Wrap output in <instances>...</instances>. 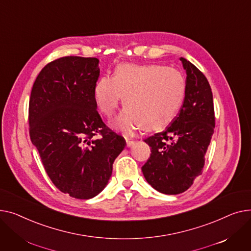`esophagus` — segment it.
Masks as SVG:
<instances>
[{"label":"esophagus","instance_id":"obj_1","mask_svg":"<svg viewBox=\"0 0 251 251\" xmlns=\"http://www.w3.org/2000/svg\"><path fill=\"white\" fill-rule=\"evenodd\" d=\"M126 147H130V146H132L135 144V141L134 140H128V139H126Z\"/></svg>","mask_w":251,"mask_h":251}]
</instances>
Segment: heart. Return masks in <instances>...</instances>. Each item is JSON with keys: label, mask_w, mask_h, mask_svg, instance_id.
Here are the masks:
<instances>
[{"label": "heart", "mask_w": 251, "mask_h": 251, "mask_svg": "<svg viewBox=\"0 0 251 251\" xmlns=\"http://www.w3.org/2000/svg\"><path fill=\"white\" fill-rule=\"evenodd\" d=\"M186 82L176 69L162 65L122 64L113 77L102 76L94 87V100L102 114H114L125 97L126 106L112 122L125 134L143 126L156 130L168 125L179 111Z\"/></svg>", "instance_id": "b5f03b06"}]
</instances>
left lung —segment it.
<instances>
[{"label":"left lung","instance_id":"8db88e82","mask_svg":"<svg viewBox=\"0 0 251 251\" xmlns=\"http://www.w3.org/2000/svg\"><path fill=\"white\" fill-rule=\"evenodd\" d=\"M180 61L186 72L183 104L164 131L145 139L151 155L142 167L143 174L156 190L166 195L183 193L201 174L215 128L213 93L207 78L185 58Z\"/></svg>","mask_w":251,"mask_h":251}]
</instances>
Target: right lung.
I'll return each mask as SVG.
<instances>
[{"mask_svg":"<svg viewBox=\"0 0 251 251\" xmlns=\"http://www.w3.org/2000/svg\"><path fill=\"white\" fill-rule=\"evenodd\" d=\"M98 63L96 57L56 58L40 71L29 99V134L44 169L57 189L79 200L106 186L126 146L96 110Z\"/></svg>","mask_w":251,"mask_h":251,"instance_id":"add662e5","label":"right lung"}]
</instances>
